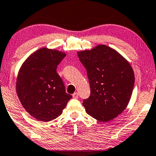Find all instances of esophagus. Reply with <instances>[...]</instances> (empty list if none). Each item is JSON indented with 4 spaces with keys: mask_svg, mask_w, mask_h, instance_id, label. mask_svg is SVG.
Instances as JSON below:
<instances>
[{
    "mask_svg": "<svg viewBox=\"0 0 156 156\" xmlns=\"http://www.w3.org/2000/svg\"><path fill=\"white\" fill-rule=\"evenodd\" d=\"M73 98H78V93H74L73 94Z\"/></svg>",
    "mask_w": 156,
    "mask_h": 156,
    "instance_id": "34e87169",
    "label": "esophagus"
}]
</instances>
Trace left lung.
<instances>
[{"label": "left lung", "instance_id": "obj_1", "mask_svg": "<svg viewBox=\"0 0 156 156\" xmlns=\"http://www.w3.org/2000/svg\"><path fill=\"white\" fill-rule=\"evenodd\" d=\"M87 71L90 95L83 100L85 112L100 122L115 119L131 99L134 73L129 63L115 49L98 45L78 52Z\"/></svg>", "mask_w": 156, "mask_h": 156}]
</instances>
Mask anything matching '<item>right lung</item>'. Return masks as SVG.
Returning <instances> with one entry per match:
<instances>
[{
	"label": "right lung",
	"instance_id": "right-lung-1",
	"mask_svg": "<svg viewBox=\"0 0 156 156\" xmlns=\"http://www.w3.org/2000/svg\"><path fill=\"white\" fill-rule=\"evenodd\" d=\"M66 54L41 48L23 63L16 82V92L25 110L35 119L49 122L63 112L72 98L66 93L56 68Z\"/></svg>",
	"mask_w": 156,
	"mask_h": 156
}]
</instances>
